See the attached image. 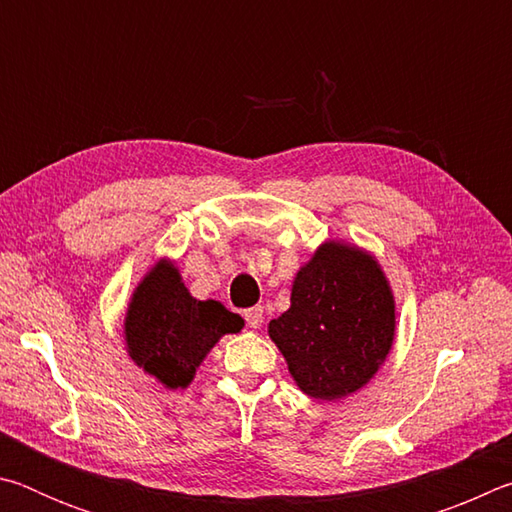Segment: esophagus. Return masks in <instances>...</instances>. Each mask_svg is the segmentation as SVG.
<instances>
[{"label": "esophagus", "instance_id": "1", "mask_svg": "<svg viewBox=\"0 0 512 512\" xmlns=\"http://www.w3.org/2000/svg\"><path fill=\"white\" fill-rule=\"evenodd\" d=\"M244 318H246V325L250 327V329H257L259 325H262V320H264V309L262 307H248L246 311H244Z\"/></svg>", "mask_w": 512, "mask_h": 512}]
</instances>
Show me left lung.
<instances>
[{
  "instance_id": "1",
  "label": "left lung",
  "mask_w": 512,
  "mask_h": 512,
  "mask_svg": "<svg viewBox=\"0 0 512 512\" xmlns=\"http://www.w3.org/2000/svg\"><path fill=\"white\" fill-rule=\"evenodd\" d=\"M393 332L395 305L381 268L334 241L300 268L291 307L268 323L296 384L316 400H339L368 384Z\"/></svg>"
}]
</instances>
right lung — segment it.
I'll use <instances>...</instances> for the list:
<instances>
[{"label": "right lung", "mask_w": 512, "mask_h": 512, "mask_svg": "<svg viewBox=\"0 0 512 512\" xmlns=\"http://www.w3.org/2000/svg\"><path fill=\"white\" fill-rule=\"evenodd\" d=\"M241 327L239 314L216 300L192 298L176 268L160 262L133 293L126 343L137 366L167 388H185L214 343Z\"/></svg>", "instance_id": "1"}]
</instances>
